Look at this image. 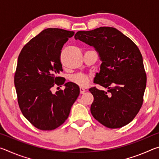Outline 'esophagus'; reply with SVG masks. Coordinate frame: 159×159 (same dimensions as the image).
Masks as SVG:
<instances>
[{"instance_id":"34e87169","label":"esophagus","mask_w":159,"mask_h":159,"mask_svg":"<svg viewBox=\"0 0 159 159\" xmlns=\"http://www.w3.org/2000/svg\"><path fill=\"white\" fill-rule=\"evenodd\" d=\"M85 88H83L82 87L80 88V94H84L85 93Z\"/></svg>"}]
</instances>
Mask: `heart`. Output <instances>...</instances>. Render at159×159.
<instances>
[{
	"label": "heart",
	"mask_w": 159,
	"mask_h": 159,
	"mask_svg": "<svg viewBox=\"0 0 159 159\" xmlns=\"http://www.w3.org/2000/svg\"><path fill=\"white\" fill-rule=\"evenodd\" d=\"M70 80L80 86H85L89 81V78L85 74H76L70 77Z\"/></svg>",
	"instance_id": "heart-1"
}]
</instances>
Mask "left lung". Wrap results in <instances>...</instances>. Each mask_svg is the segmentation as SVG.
I'll list each match as a JSON object with an SVG mask.
<instances>
[{"mask_svg":"<svg viewBox=\"0 0 159 159\" xmlns=\"http://www.w3.org/2000/svg\"><path fill=\"white\" fill-rule=\"evenodd\" d=\"M74 38L95 48L102 64L94 83L108 89L105 92L90 88L94 97L91 114L109 128L128 124L141 108L146 88L147 76L139 48L120 31L109 26L78 31Z\"/></svg>","mask_w":159,"mask_h":159,"instance_id":"8db88e82","label":"left lung"}]
</instances>
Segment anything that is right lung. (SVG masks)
I'll return each instance as SVG.
<instances>
[{
  "label": "right lung",
  "instance_id": "1",
  "mask_svg": "<svg viewBox=\"0 0 159 159\" xmlns=\"http://www.w3.org/2000/svg\"><path fill=\"white\" fill-rule=\"evenodd\" d=\"M74 34L61 29H44L24 46L18 57L15 86L19 106L24 116L40 130H54L63 124L80 94L79 85L72 82L66 83L63 90H51L65 81L58 76L63 71L61 50Z\"/></svg>",
  "mask_w": 159,
  "mask_h": 159
}]
</instances>
